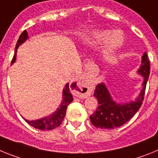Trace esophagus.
<instances>
[{
  "label": "esophagus",
  "instance_id": "34e87169",
  "mask_svg": "<svg viewBox=\"0 0 158 158\" xmlns=\"http://www.w3.org/2000/svg\"><path fill=\"white\" fill-rule=\"evenodd\" d=\"M73 87L75 89L76 94L81 98H86L92 94L93 90V86L88 80L81 79L73 84Z\"/></svg>",
  "mask_w": 158,
  "mask_h": 158
}]
</instances>
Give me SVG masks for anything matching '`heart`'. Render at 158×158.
Wrapping results in <instances>:
<instances>
[{
	"label": "heart",
	"mask_w": 158,
	"mask_h": 158,
	"mask_svg": "<svg viewBox=\"0 0 158 158\" xmlns=\"http://www.w3.org/2000/svg\"><path fill=\"white\" fill-rule=\"evenodd\" d=\"M123 40V35L120 31H116L111 34L109 31H101L95 32L92 35L90 43L93 45H98L104 43L103 54L105 59H110L122 45Z\"/></svg>",
	"instance_id": "heart-1"
}]
</instances>
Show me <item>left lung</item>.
I'll return each mask as SVG.
<instances>
[{
	"label": "left lung",
	"instance_id": "obj_1",
	"mask_svg": "<svg viewBox=\"0 0 158 158\" xmlns=\"http://www.w3.org/2000/svg\"><path fill=\"white\" fill-rule=\"evenodd\" d=\"M150 60L146 53L142 56V64L139 68V74L143 76V88L139 97L133 102L123 104H117L111 98L104 84H99L95 89L94 96L99 103L96 111L89 117L92 124L101 129H115L123 126L129 121L139 110L144 100L146 84L150 76Z\"/></svg>",
	"mask_w": 158,
	"mask_h": 158
}]
</instances>
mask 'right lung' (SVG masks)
Masks as SVG:
<instances>
[{
  "label": "right lung",
  "instance_id": "add662e5",
  "mask_svg": "<svg viewBox=\"0 0 158 158\" xmlns=\"http://www.w3.org/2000/svg\"><path fill=\"white\" fill-rule=\"evenodd\" d=\"M27 38H28L27 32V31L24 30L22 32L21 35H19V40H17V43H16V51H15L16 54H14V57L12 60V63H13L15 62V60H16V50H17L18 47L27 40ZM63 93V100H62L60 107H58L57 111L54 114H52V115L48 117H46L44 118L38 119V120L29 121L25 119V121L28 124H30L31 126L33 127L41 130V131H50V130H53L54 128L59 127L62 124V121H63V118L65 115V113H66L67 107L69 106V104L73 100L72 94L70 93V90H69V84L65 85V87L64 88L63 93Z\"/></svg>",
  "mask_w": 158,
  "mask_h": 158
}]
</instances>
